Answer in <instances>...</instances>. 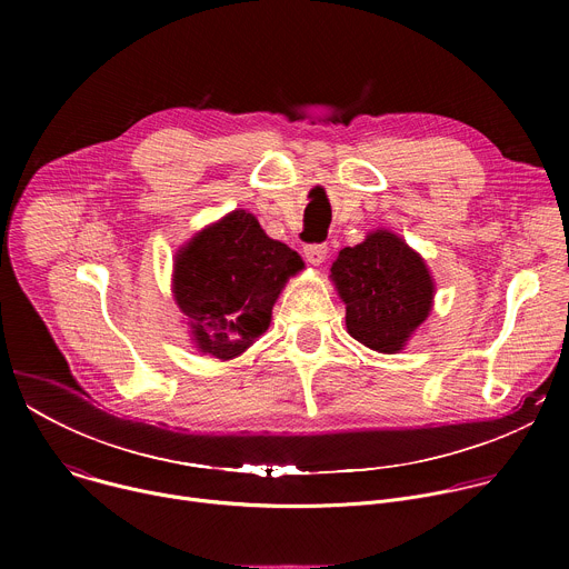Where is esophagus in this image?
Wrapping results in <instances>:
<instances>
[{
    "label": "esophagus",
    "instance_id": "esophagus-1",
    "mask_svg": "<svg viewBox=\"0 0 569 569\" xmlns=\"http://www.w3.org/2000/svg\"><path fill=\"white\" fill-rule=\"evenodd\" d=\"M327 254H329V246H327V242H310V246L303 248V257H306V261L312 263V266L323 263V259H327Z\"/></svg>",
    "mask_w": 569,
    "mask_h": 569
}]
</instances>
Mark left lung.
<instances>
[{
  "label": "left lung",
  "instance_id": "left-lung-1",
  "mask_svg": "<svg viewBox=\"0 0 569 569\" xmlns=\"http://www.w3.org/2000/svg\"><path fill=\"white\" fill-rule=\"evenodd\" d=\"M331 277L347 303V331L365 347L396 353L432 308V279L423 259L389 231L345 248Z\"/></svg>",
  "mask_w": 569,
  "mask_h": 569
}]
</instances>
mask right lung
<instances>
[{"mask_svg":"<svg viewBox=\"0 0 569 569\" xmlns=\"http://www.w3.org/2000/svg\"><path fill=\"white\" fill-rule=\"evenodd\" d=\"M301 268V257L268 238L248 211L200 231L178 254L173 274L198 349L220 360L240 356L268 331L281 288Z\"/></svg>","mask_w":569,"mask_h":569,"instance_id":"1","label":"right lung"}]
</instances>
